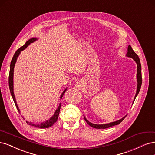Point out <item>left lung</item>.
I'll use <instances>...</instances> for the list:
<instances>
[{"label":"left lung","instance_id":"8db88e82","mask_svg":"<svg viewBox=\"0 0 155 155\" xmlns=\"http://www.w3.org/2000/svg\"><path fill=\"white\" fill-rule=\"evenodd\" d=\"M126 55L129 57H131L133 58V60L134 61H135L137 64V93H136V95L134 97V100H135L137 96L138 95V94L140 91V89L141 86H142V71H141V64H140V58L138 57V56L137 55V54L134 52L133 49L131 48V46L130 45H129V46L127 48V53ZM133 101V102H134ZM126 116H125L124 117H123L122 118H121L120 120H118L117 121L115 122H113L111 123H109V124H92L91 122H89L84 117V120H86V122L92 127L94 128H96V129H106L108 127H112L113 126H115V125H118L121 122L123 121V120L126 118Z\"/></svg>","mask_w":155,"mask_h":155}]
</instances>
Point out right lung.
<instances>
[{
	"instance_id": "add662e5",
	"label": "right lung",
	"mask_w": 155,
	"mask_h": 155,
	"mask_svg": "<svg viewBox=\"0 0 155 155\" xmlns=\"http://www.w3.org/2000/svg\"><path fill=\"white\" fill-rule=\"evenodd\" d=\"M36 40H37L36 38H32L31 39H29V41H28L26 42V44L24 45L23 46H22V47L20 48L19 49H18L16 51V52L15 53V54H14L13 57V58H12V62H11V64H10V69H9V90H10L12 98L13 99V101H14L16 107H17V110H18V111L19 113H20V110H19V109H18V107L17 106V104L15 97L14 93H13V70H14V66H15V64L16 61H17V58L18 56L19 55V54H20V53H21V51L24 50L25 48H26L27 46H28L29 44H31V43L33 42L34 41H35ZM66 89H65V90L63 91L62 94H61V98H62L64 93L66 92ZM61 104H60L58 109L55 111V112H54V114H53V116L51 118H49V120H48L45 121L44 122H42L41 124H33V123L29 122L28 121H26V123L28 124L29 125H31V126H33L36 127L42 128V129L48 128L49 127L52 126L57 121L58 117V114H59V113H60V109H61Z\"/></svg>"
}]
</instances>
